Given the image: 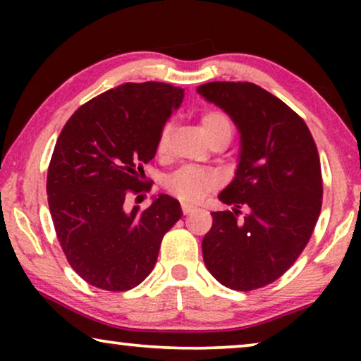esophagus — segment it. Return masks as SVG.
<instances>
[{
	"label": "esophagus",
	"instance_id": "esophagus-1",
	"mask_svg": "<svg viewBox=\"0 0 361 361\" xmlns=\"http://www.w3.org/2000/svg\"><path fill=\"white\" fill-rule=\"evenodd\" d=\"M182 212H184V215H190L194 214V212H197V207L187 204V202H182Z\"/></svg>",
	"mask_w": 361,
	"mask_h": 361
}]
</instances>
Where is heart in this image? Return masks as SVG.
Returning <instances> with one entry per match:
<instances>
[{
  "label": "heart",
  "instance_id": "b5f03b06",
  "mask_svg": "<svg viewBox=\"0 0 361 361\" xmlns=\"http://www.w3.org/2000/svg\"><path fill=\"white\" fill-rule=\"evenodd\" d=\"M202 128L209 140L220 135L231 136L233 123L230 116L220 110H207L200 116ZM169 145V128H162L157 137V152L164 154ZM220 184V176L215 171L202 169V167L185 166L177 169L166 179V189L185 202H200Z\"/></svg>",
  "mask_w": 361,
  "mask_h": 361
}]
</instances>
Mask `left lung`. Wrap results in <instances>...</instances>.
<instances>
[{"label":"left lung","mask_w":361,"mask_h":361,"mask_svg":"<svg viewBox=\"0 0 361 361\" xmlns=\"http://www.w3.org/2000/svg\"><path fill=\"white\" fill-rule=\"evenodd\" d=\"M240 133L233 180L219 199L233 210L212 212L202 241L210 274L235 290L281 278L312 236L322 207V172L307 125L273 93L250 82H210L197 88ZM240 208L247 214L239 219Z\"/></svg>","instance_id":"obj_1"}]
</instances>
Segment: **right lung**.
<instances>
[{
	"label": "right lung",
	"mask_w": 361,
	"mask_h": 361,
	"mask_svg": "<svg viewBox=\"0 0 361 361\" xmlns=\"http://www.w3.org/2000/svg\"><path fill=\"white\" fill-rule=\"evenodd\" d=\"M182 98L169 83H123L82 105L61 131L47 171L49 210L68 264L95 288L141 284L182 216L179 200L166 194L142 212L125 207L145 187L142 164L156 156Z\"/></svg>",
	"instance_id": "obj_1"
}]
</instances>
